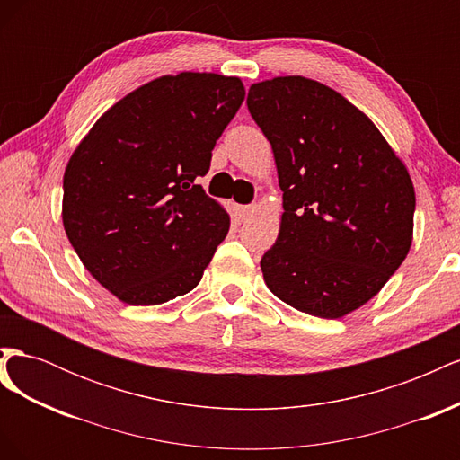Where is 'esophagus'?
<instances>
[{
  "instance_id": "obj_1",
  "label": "esophagus",
  "mask_w": 460,
  "mask_h": 460,
  "mask_svg": "<svg viewBox=\"0 0 460 460\" xmlns=\"http://www.w3.org/2000/svg\"><path fill=\"white\" fill-rule=\"evenodd\" d=\"M255 213H257V207H255V205H243V207H240V218H242L243 222L252 220Z\"/></svg>"
}]
</instances>
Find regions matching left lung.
Returning a JSON list of instances; mask_svg holds the SVG:
<instances>
[{
	"label": "left lung",
	"instance_id": "8db88e82",
	"mask_svg": "<svg viewBox=\"0 0 460 460\" xmlns=\"http://www.w3.org/2000/svg\"><path fill=\"white\" fill-rule=\"evenodd\" d=\"M247 109L284 191L280 234L261 259L264 282L313 316L358 309L409 253L416 199L405 164L365 113L320 82H259Z\"/></svg>",
	"mask_w": 460,
	"mask_h": 460
}]
</instances>
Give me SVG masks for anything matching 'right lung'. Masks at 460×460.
<instances>
[{
  "mask_svg": "<svg viewBox=\"0 0 460 460\" xmlns=\"http://www.w3.org/2000/svg\"><path fill=\"white\" fill-rule=\"evenodd\" d=\"M243 97L234 76H163L111 107L73 153L65 232L120 301L159 305L199 284L230 217L198 178Z\"/></svg>",
  "mask_w": 460,
  "mask_h": 460,
  "instance_id": "1",
  "label": "right lung"
}]
</instances>
